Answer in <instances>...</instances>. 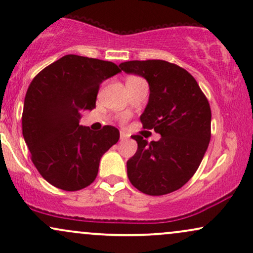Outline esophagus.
Listing matches in <instances>:
<instances>
[{"instance_id": "34e87169", "label": "esophagus", "mask_w": 253, "mask_h": 253, "mask_svg": "<svg viewBox=\"0 0 253 253\" xmlns=\"http://www.w3.org/2000/svg\"><path fill=\"white\" fill-rule=\"evenodd\" d=\"M128 138V134L125 132H120V140H126V139Z\"/></svg>"}]
</instances>
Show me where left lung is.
<instances>
[{
    "mask_svg": "<svg viewBox=\"0 0 253 253\" xmlns=\"http://www.w3.org/2000/svg\"><path fill=\"white\" fill-rule=\"evenodd\" d=\"M149 82V103L140 121L162 138L138 143L127 161L129 182L141 193L159 196L182 188L201 164L211 140V112L207 97L187 70L165 60H130L119 65Z\"/></svg>",
    "mask_w": 253,
    "mask_h": 253,
    "instance_id": "1",
    "label": "left lung"
}]
</instances>
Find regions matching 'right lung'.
I'll use <instances>...</instances> for the list:
<instances>
[{
  "mask_svg": "<svg viewBox=\"0 0 253 253\" xmlns=\"http://www.w3.org/2000/svg\"><path fill=\"white\" fill-rule=\"evenodd\" d=\"M121 70L117 64L66 54L33 78L26 92L22 134L37 170L66 191L88 187L100 159L120 138L119 129L81 126V113L96 107L100 84Z\"/></svg>",
  "mask_w": 253,
  "mask_h": 253,
  "instance_id": "obj_1",
  "label": "right lung"
}]
</instances>
